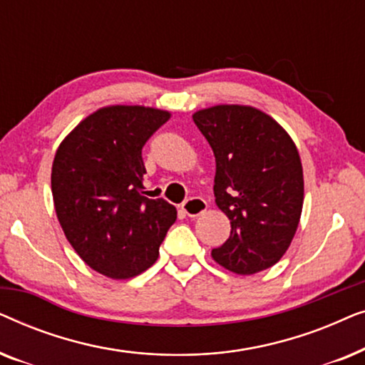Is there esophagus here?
<instances>
[{
  "instance_id": "34e87169",
  "label": "esophagus",
  "mask_w": 365,
  "mask_h": 365,
  "mask_svg": "<svg viewBox=\"0 0 365 365\" xmlns=\"http://www.w3.org/2000/svg\"><path fill=\"white\" fill-rule=\"evenodd\" d=\"M182 212L187 214L189 217H197L207 209V202L202 197H189L182 202Z\"/></svg>"
}]
</instances>
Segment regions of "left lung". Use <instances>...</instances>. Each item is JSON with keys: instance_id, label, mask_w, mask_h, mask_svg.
<instances>
[{"instance_id": "8db88e82", "label": "left lung", "mask_w": 365, "mask_h": 365, "mask_svg": "<svg viewBox=\"0 0 365 365\" xmlns=\"http://www.w3.org/2000/svg\"><path fill=\"white\" fill-rule=\"evenodd\" d=\"M216 158L214 196L231 236L211 256L249 276L284 256L304 202L299 151L281 124L252 106L219 104L192 114Z\"/></svg>"}]
</instances>
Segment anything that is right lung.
<instances>
[{
  "instance_id": "add662e5",
  "label": "right lung",
  "mask_w": 365,
  "mask_h": 365,
  "mask_svg": "<svg viewBox=\"0 0 365 365\" xmlns=\"http://www.w3.org/2000/svg\"><path fill=\"white\" fill-rule=\"evenodd\" d=\"M171 113L106 106L83 119L59 144L51 169L58 221L78 256L111 279L151 267L176 207L146 196L143 146Z\"/></svg>"
}]
</instances>
